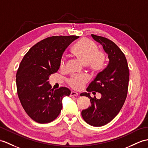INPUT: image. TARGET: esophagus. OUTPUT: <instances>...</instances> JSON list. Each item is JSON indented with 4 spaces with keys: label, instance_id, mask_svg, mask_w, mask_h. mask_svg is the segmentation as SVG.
<instances>
[{
    "label": "esophagus",
    "instance_id": "esophagus-1",
    "mask_svg": "<svg viewBox=\"0 0 148 148\" xmlns=\"http://www.w3.org/2000/svg\"><path fill=\"white\" fill-rule=\"evenodd\" d=\"M77 95H78V93L75 91H71V95H70L71 97H76Z\"/></svg>",
    "mask_w": 148,
    "mask_h": 148
}]
</instances>
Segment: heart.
I'll return each mask as SVG.
<instances>
[{"label":"heart","mask_w":148,"mask_h":148,"mask_svg":"<svg viewBox=\"0 0 148 148\" xmlns=\"http://www.w3.org/2000/svg\"><path fill=\"white\" fill-rule=\"evenodd\" d=\"M73 53L82 63L87 65L88 67L93 72L98 73L103 67V53L98 50L95 42L89 39H83L73 49ZM66 62L64 58L60 62V67L64 69ZM89 81L87 75H75L71 76L67 80L68 84L75 90H81Z\"/></svg>","instance_id":"1"}]
</instances>
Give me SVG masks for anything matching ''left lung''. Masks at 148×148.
I'll return each mask as SVG.
<instances>
[{"instance_id": "left-lung-1", "label": "left lung", "mask_w": 148, "mask_h": 148, "mask_svg": "<svg viewBox=\"0 0 148 148\" xmlns=\"http://www.w3.org/2000/svg\"><path fill=\"white\" fill-rule=\"evenodd\" d=\"M91 36L103 46L109 60L106 67L97 74L86 89L88 92H99L102 98L97 99L91 97L88 92L81 93V96L88 97L91 101L90 107L83 110L81 115L88 124L100 127L112 121L124 104L128 92L129 70L124 53L114 42L103 36Z\"/></svg>"}]
</instances>
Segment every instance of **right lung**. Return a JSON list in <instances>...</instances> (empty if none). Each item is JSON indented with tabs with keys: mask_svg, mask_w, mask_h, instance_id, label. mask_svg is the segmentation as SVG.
Listing matches in <instances>:
<instances>
[{
	"mask_svg": "<svg viewBox=\"0 0 148 148\" xmlns=\"http://www.w3.org/2000/svg\"><path fill=\"white\" fill-rule=\"evenodd\" d=\"M78 38H46L31 48L21 62L16 73L17 92L24 110L34 121L47 123L54 121L62 108V99L70 95L67 88L53 90L47 81L59 69L67 47Z\"/></svg>",
	"mask_w": 148,
	"mask_h": 148,
	"instance_id": "1",
	"label": "right lung"
}]
</instances>
